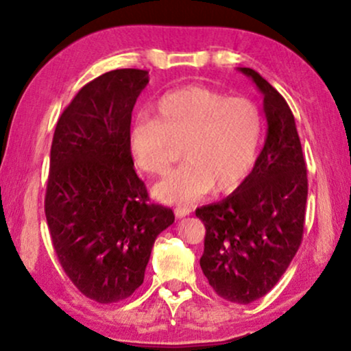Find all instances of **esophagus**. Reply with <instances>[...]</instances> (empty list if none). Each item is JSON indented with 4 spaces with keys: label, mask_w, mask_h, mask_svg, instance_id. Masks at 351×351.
Segmentation results:
<instances>
[{
    "label": "esophagus",
    "mask_w": 351,
    "mask_h": 351,
    "mask_svg": "<svg viewBox=\"0 0 351 351\" xmlns=\"http://www.w3.org/2000/svg\"><path fill=\"white\" fill-rule=\"evenodd\" d=\"M189 213H191V208H188V206H176V209H175L176 217H184V216H188Z\"/></svg>",
    "instance_id": "obj_1"
}]
</instances>
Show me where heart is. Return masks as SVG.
Segmentation results:
<instances>
[{
	"label": "heart",
	"instance_id": "1",
	"mask_svg": "<svg viewBox=\"0 0 351 351\" xmlns=\"http://www.w3.org/2000/svg\"><path fill=\"white\" fill-rule=\"evenodd\" d=\"M155 119L140 115L128 128V150L140 170L160 175L183 142L184 162L153 186L165 203L186 204L243 183L256 165L263 112L247 97H229L206 86L165 92L153 104Z\"/></svg>",
	"mask_w": 351,
	"mask_h": 351
}]
</instances>
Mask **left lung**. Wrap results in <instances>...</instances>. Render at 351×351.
Returning <instances> with one entry per match:
<instances>
[{"label":"left lung","instance_id":"obj_1","mask_svg":"<svg viewBox=\"0 0 351 351\" xmlns=\"http://www.w3.org/2000/svg\"><path fill=\"white\" fill-rule=\"evenodd\" d=\"M239 71L264 95V148L236 191L198 208L196 216L206 228L199 265L209 285L223 299L245 305L271 291L299 251L308 183L285 99L254 69Z\"/></svg>","mask_w":351,"mask_h":351}]
</instances>
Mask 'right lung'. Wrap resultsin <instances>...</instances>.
I'll use <instances>...</instances> for the list:
<instances>
[{"mask_svg": "<svg viewBox=\"0 0 351 351\" xmlns=\"http://www.w3.org/2000/svg\"><path fill=\"white\" fill-rule=\"evenodd\" d=\"M148 71L99 75L64 108L51 145L46 211L64 272L88 299L114 304L143 284L156 236L175 221L134 170L128 128Z\"/></svg>", "mask_w": 351, "mask_h": 351, "instance_id": "obj_1", "label": "right lung"}]
</instances>
